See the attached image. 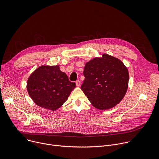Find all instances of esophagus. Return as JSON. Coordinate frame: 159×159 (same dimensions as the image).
<instances>
[{"mask_svg": "<svg viewBox=\"0 0 159 159\" xmlns=\"http://www.w3.org/2000/svg\"><path fill=\"white\" fill-rule=\"evenodd\" d=\"M75 84H76V85H77V87H79V86L80 85V84H81V82H80V80H77V81L75 82Z\"/></svg>", "mask_w": 159, "mask_h": 159, "instance_id": "34e87169", "label": "esophagus"}]
</instances>
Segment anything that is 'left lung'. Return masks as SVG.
Returning <instances> with one entry per match:
<instances>
[{
  "instance_id": "obj_1",
  "label": "left lung",
  "mask_w": 159,
  "mask_h": 159,
  "mask_svg": "<svg viewBox=\"0 0 159 159\" xmlns=\"http://www.w3.org/2000/svg\"><path fill=\"white\" fill-rule=\"evenodd\" d=\"M81 89L91 104L106 110L118 104L128 87L127 67L118 58L106 53L87 61Z\"/></svg>"
}]
</instances>
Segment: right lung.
Masks as SVG:
<instances>
[{
	"label": "right lung",
	"instance_id": "right-lung-1",
	"mask_svg": "<svg viewBox=\"0 0 159 159\" xmlns=\"http://www.w3.org/2000/svg\"><path fill=\"white\" fill-rule=\"evenodd\" d=\"M59 65H43L31 73L27 80V90L38 106L56 111L66 102L75 87Z\"/></svg>",
	"mask_w": 159,
	"mask_h": 159
}]
</instances>
